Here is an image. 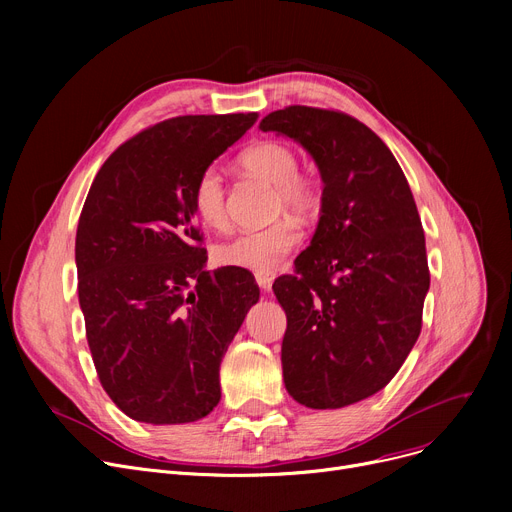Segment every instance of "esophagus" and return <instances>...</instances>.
Here are the masks:
<instances>
[{"label": "esophagus", "mask_w": 512, "mask_h": 512, "mask_svg": "<svg viewBox=\"0 0 512 512\" xmlns=\"http://www.w3.org/2000/svg\"><path fill=\"white\" fill-rule=\"evenodd\" d=\"M274 280H276V274H274V272H257V274H255V282H257V286H259L263 292H267V290L272 288Z\"/></svg>", "instance_id": "1"}]
</instances>
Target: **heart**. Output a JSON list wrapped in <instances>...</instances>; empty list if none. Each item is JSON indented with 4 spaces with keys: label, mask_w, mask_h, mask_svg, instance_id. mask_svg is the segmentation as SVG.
Masks as SVG:
<instances>
[{
    "label": "heart",
    "mask_w": 512,
    "mask_h": 512,
    "mask_svg": "<svg viewBox=\"0 0 512 512\" xmlns=\"http://www.w3.org/2000/svg\"><path fill=\"white\" fill-rule=\"evenodd\" d=\"M238 164L247 172L276 186V211L309 215L317 207L315 184L299 174V157L288 145L278 141H261L245 149ZM193 207L199 220L213 230L228 226L226 186L220 170L205 168L193 186ZM301 240L299 224L282 218L265 228L247 230L215 247L213 257L224 267H240L249 272H274L280 259L297 247Z\"/></svg>",
    "instance_id": "obj_1"
}]
</instances>
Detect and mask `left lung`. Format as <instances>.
<instances>
[{"instance_id":"obj_1","label":"left lung","mask_w":512,"mask_h":512,"mask_svg":"<svg viewBox=\"0 0 512 512\" xmlns=\"http://www.w3.org/2000/svg\"><path fill=\"white\" fill-rule=\"evenodd\" d=\"M259 128L301 143L324 180L311 245L280 276L282 373L309 409L380 392L409 357L429 290L425 234L398 161L353 116L290 105Z\"/></svg>"}]
</instances>
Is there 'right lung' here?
<instances>
[{"label":"right lung","mask_w":512,"mask_h":512,"mask_svg":"<svg viewBox=\"0 0 512 512\" xmlns=\"http://www.w3.org/2000/svg\"><path fill=\"white\" fill-rule=\"evenodd\" d=\"M255 120H164L120 145L91 184L78 301L99 382L134 421L191 423L222 398L220 363L259 286L247 270H203L193 186Z\"/></svg>","instance_id":"1"}]
</instances>
